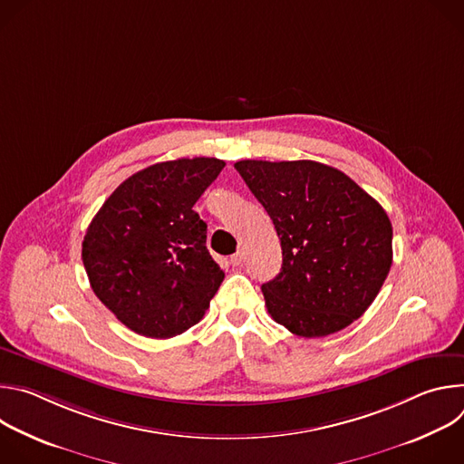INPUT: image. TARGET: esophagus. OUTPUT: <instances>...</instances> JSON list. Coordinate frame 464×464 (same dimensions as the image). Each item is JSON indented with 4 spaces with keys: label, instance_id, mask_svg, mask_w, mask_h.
Returning a JSON list of instances; mask_svg holds the SVG:
<instances>
[{
    "label": "esophagus",
    "instance_id": "34e87169",
    "mask_svg": "<svg viewBox=\"0 0 464 464\" xmlns=\"http://www.w3.org/2000/svg\"><path fill=\"white\" fill-rule=\"evenodd\" d=\"M244 258H246V253L240 249V251H237L235 255L229 256V264H231V266H240V264L244 262Z\"/></svg>",
    "mask_w": 464,
    "mask_h": 464
}]
</instances>
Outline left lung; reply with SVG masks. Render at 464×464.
<instances>
[{"mask_svg":"<svg viewBox=\"0 0 464 464\" xmlns=\"http://www.w3.org/2000/svg\"><path fill=\"white\" fill-rule=\"evenodd\" d=\"M270 215L281 274L262 285L272 317L301 338L334 334L378 295L392 264L383 208L342 170L317 161H237Z\"/></svg>","mask_w":464,"mask_h":464,"instance_id":"obj_1","label":"left lung"}]
</instances>
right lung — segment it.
Masks as SVG:
<instances>
[{"mask_svg": "<svg viewBox=\"0 0 464 464\" xmlns=\"http://www.w3.org/2000/svg\"><path fill=\"white\" fill-rule=\"evenodd\" d=\"M226 167L217 158L150 165L92 220L82 262L95 295L134 333L172 338L196 324L224 281L192 206Z\"/></svg>", "mask_w": 464, "mask_h": 464, "instance_id": "add662e5", "label": "right lung"}]
</instances>
